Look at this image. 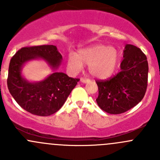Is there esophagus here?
Segmentation results:
<instances>
[{
	"instance_id": "1",
	"label": "esophagus",
	"mask_w": 160,
	"mask_h": 160,
	"mask_svg": "<svg viewBox=\"0 0 160 160\" xmlns=\"http://www.w3.org/2000/svg\"><path fill=\"white\" fill-rule=\"evenodd\" d=\"M80 81L82 83H88V82H90V80L88 78H83V77H82V78H80Z\"/></svg>"
}]
</instances>
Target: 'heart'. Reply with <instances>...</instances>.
I'll return each instance as SVG.
<instances>
[{"instance_id": "heart-1", "label": "heart", "mask_w": 160, "mask_h": 160, "mask_svg": "<svg viewBox=\"0 0 160 160\" xmlns=\"http://www.w3.org/2000/svg\"><path fill=\"white\" fill-rule=\"evenodd\" d=\"M118 53L115 48L104 45H95L80 50L77 56L70 55L68 59L69 69L78 72L83 64L89 65V72L93 77L104 79L111 77L117 68Z\"/></svg>"}]
</instances>
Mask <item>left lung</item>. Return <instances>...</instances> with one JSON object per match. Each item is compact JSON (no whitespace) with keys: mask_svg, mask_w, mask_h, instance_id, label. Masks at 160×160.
<instances>
[{"mask_svg":"<svg viewBox=\"0 0 160 160\" xmlns=\"http://www.w3.org/2000/svg\"><path fill=\"white\" fill-rule=\"evenodd\" d=\"M121 71L105 80H97L98 106L105 112L118 114L130 110L144 98L147 89L149 66L139 48L127 44Z\"/></svg>","mask_w":160,"mask_h":160,"instance_id":"1","label":"left lung"}]
</instances>
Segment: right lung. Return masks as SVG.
I'll list each match as a JSON object with an SVG mask.
<instances>
[{
  "instance_id": "right-lung-1",
  "label": "right lung",
  "mask_w": 160,
  "mask_h": 160,
  "mask_svg": "<svg viewBox=\"0 0 160 160\" xmlns=\"http://www.w3.org/2000/svg\"><path fill=\"white\" fill-rule=\"evenodd\" d=\"M36 59L45 60L55 70L61 64L62 57L52 45L22 48L10 61L8 88L16 102L25 111L35 115L49 116L62 108L80 79L55 72L42 81L29 82L22 77V67L28 61Z\"/></svg>"
}]
</instances>
